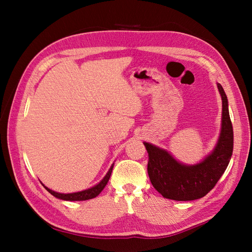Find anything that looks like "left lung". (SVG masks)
Segmentation results:
<instances>
[{
  "label": "left lung",
  "mask_w": 252,
  "mask_h": 252,
  "mask_svg": "<svg viewBox=\"0 0 252 252\" xmlns=\"http://www.w3.org/2000/svg\"><path fill=\"white\" fill-rule=\"evenodd\" d=\"M222 124L215 148L201 162L187 165L179 162L166 149L144 142L148 152L147 171L152 186L166 199L193 201L205 196L225 172L232 156L233 130L228 110V100L220 84Z\"/></svg>",
  "instance_id": "8db88e82"
}]
</instances>
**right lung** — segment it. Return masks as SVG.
<instances>
[{
  "mask_svg": "<svg viewBox=\"0 0 252 252\" xmlns=\"http://www.w3.org/2000/svg\"><path fill=\"white\" fill-rule=\"evenodd\" d=\"M113 165H114V163L110 166L109 170L107 171V173H106L105 177L100 181V183H97L96 185L90 187L88 189L82 190V191L72 192V193H60V192H57V191H53V190L49 189L44 184H42V185L44 186V188L46 189L49 193H51L53 196L58 197V199H60V200H64V201H86V200H90V199H94V197H95V196L100 194L102 190L105 188V186L107 185V183L110 179L112 169H113Z\"/></svg>",
  "mask_w": 252,
  "mask_h": 252,
  "instance_id": "right-lung-1",
  "label": "right lung"
}]
</instances>
